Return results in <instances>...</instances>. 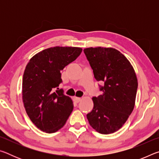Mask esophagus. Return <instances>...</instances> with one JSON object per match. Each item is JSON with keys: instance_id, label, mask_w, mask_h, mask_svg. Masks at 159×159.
Here are the masks:
<instances>
[{"instance_id": "obj_1", "label": "esophagus", "mask_w": 159, "mask_h": 159, "mask_svg": "<svg viewBox=\"0 0 159 159\" xmlns=\"http://www.w3.org/2000/svg\"><path fill=\"white\" fill-rule=\"evenodd\" d=\"M74 101L76 102V103H79V102L81 100V98H77V97H75V98H74Z\"/></svg>"}]
</instances>
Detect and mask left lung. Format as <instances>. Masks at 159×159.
<instances>
[{"mask_svg":"<svg viewBox=\"0 0 159 159\" xmlns=\"http://www.w3.org/2000/svg\"><path fill=\"white\" fill-rule=\"evenodd\" d=\"M99 82L102 95L93 97L92 111L87 114L91 127L108 134L119 130L133 111L138 79L133 66L123 54L112 48H88L83 50Z\"/></svg>","mask_w":159,"mask_h":159,"instance_id":"obj_1","label":"left lung"}]
</instances>
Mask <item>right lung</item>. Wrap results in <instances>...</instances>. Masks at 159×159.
<instances>
[{
	"label": "right lung",
	"instance_id": "obj_1",
	"mask_svg": "<svg viewBox=\"0 0 159 159\" xmlns=\"http://www.w3.org/2000/svg\"><path fill=\"white\" fill-rule=\"evenodd\" d=\"M82 48H50L33 56L26 66L22 80V99L32 123L47 133L58 131L65 124L74 104L59 89L61 71L79 57Z\"/></svg>",
	"mask_w": 159,
	"mask_h": 159
}]
</instances>
